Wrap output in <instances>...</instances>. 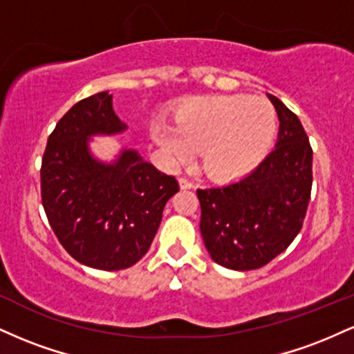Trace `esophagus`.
Here are the masks:
<instances>
[{
	"instance_id": "1",
	"label": "esophagus",
	"mask_w": 354,
	"mask_h": 354,
	"mask_svg": "<svg viewBox=\"0 0 354 354\" xmlns=\"http://www.w3.org/2000/svg\"><path fill=\"white\" fill-rule=\"evenodd\" d=\"M180 188L181 189H191L193 188V183L189 180H186V178H180Z\"/></svg>"
}]
</instances>
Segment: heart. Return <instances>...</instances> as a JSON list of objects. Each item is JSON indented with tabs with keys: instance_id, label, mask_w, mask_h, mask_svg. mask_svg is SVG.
<instances>
[{
	"instance_id": "heart-1",
	"label": "heart",
	"mask_w": 354,
	"mask_h": 354,
	"mask_svg": "<svg viewBox=\"0 0 354 354\" xmlns=\"http://www.w3.org/2000/svg\"><path fill=\"white\" fill-rule=\"evenodd\" d=\"M278 133L270 101L243 95L193 98L183 104L176 126L156 123L153 140L173 160L188 161L201 149V169L213 180H233L265 160Z\"/></svg>"
}]
</instances>
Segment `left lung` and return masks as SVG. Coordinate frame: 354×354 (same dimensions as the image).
I'll return each mask as SVG.
<instances>
[{"instance_id":"obj_1","label":"left lung","mask_w":354,"mask_h":354,"mask_svg":"<svg viewBox=\"0 0 354 354\" xmlns=\"http://www.w3.org/2000/svg\"><path fill=\"white\" fill-rule=\"evenodd\" d=\"M274 149L241 180L198 189L200 230L214 263L236 271L258 270L298 236L310 203L313 149L301 121L276 96Z\"/></svg>"}]
</instances>
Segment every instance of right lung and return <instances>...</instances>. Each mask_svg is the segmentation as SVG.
<instances>
[{
	"label": "right lung",
	"mask_w": 354,
	"mask_h": 354,
	"mask_svg": "<svg viewBox=\"0 0 354 354\" xmlns=\"http://www.w3.org/2000/svg\"><path fill=\"white\" fill-rule=\"evenodd\" d=\"M108 91L78 101L53 129L41 163V200L56 238L81 265L126 270L140 261L180 191L136 149L111 163L91 153L93 136L126 131Z\"/></svg>",
	"instance_id": "add662e5"
}]
</instances>
